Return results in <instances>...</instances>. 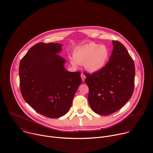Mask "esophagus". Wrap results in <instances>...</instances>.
<instances>
[{"label": "esophagus", "instance_id": "34e87169", "mask_svg": "<svg viewBox=\"0 0 153 153\" xmlns=\"http://www.w3.org/2000/svg\"><path fill=\"white\" fill-rule=\"evenodd\" d=\"M80 76H81V78H82V81L83 82V81L85 80V78H86V76H85L84 75V74H83V73H82V74H81Z\"/></svg>", "mask_w": 153, "mask_h": 153}]
</instances>
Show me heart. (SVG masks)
<instances>
[{"mask_svg": "<svg viewBox=\"0 0 153 153\" xmlns=\"http://www.w3.org/2000/svg\"><path fill=\"white\" fill-rule=\"evenodd\" d=\"M73 57L70 61L73 66L77 63L83 64L86 70L93 73L105 66L109 57V50L105 45L91 42L76 48Z\"/></svg>", "mask_w": 153, "mask_h": 153, "instance_id": "b5f03b06", "label": "heart"}]
</instances>
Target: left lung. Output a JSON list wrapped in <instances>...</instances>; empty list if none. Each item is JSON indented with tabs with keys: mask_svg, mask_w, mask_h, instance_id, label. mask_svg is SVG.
<instances>
[{
	"mask_svg": "<svg viewBox=\"0 0 153 153\" xmlns=\"http://www.w3.org/2000/svg\"><path fill=\"white\" fill-rule=\"evenodd\" d=\"M109 62L92 74L86 73L88 102L93 111L106 116L120 109L131 97L134 87L135 66L122 43L113 40Z\"/></svg>",
	"mask_w": 153,
	"mask_h": 153,
	"instance_id": "obj_1",
	"label": "left lung"
}]
</instances>
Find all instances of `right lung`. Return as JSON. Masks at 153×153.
<instances>
[{
  "instance_id": "obj_1",
  "label": "right lung",
  "mask_w": 153,
  "mask_h": 153,
  "mask_svg": "<svg viewBox=\"0 0 153 153\" xmlns=\"http://www.w3.org/2000/svg\"><path fill=\"white\" fill-rule=\"evenodd\" d=\"M62 46L39 42L29 50L19 65L23 98L36 111L50 118L68 113L82 81L80 72L65 68L66 60L58 54Z\"/></svg>"
}]
</instances>
